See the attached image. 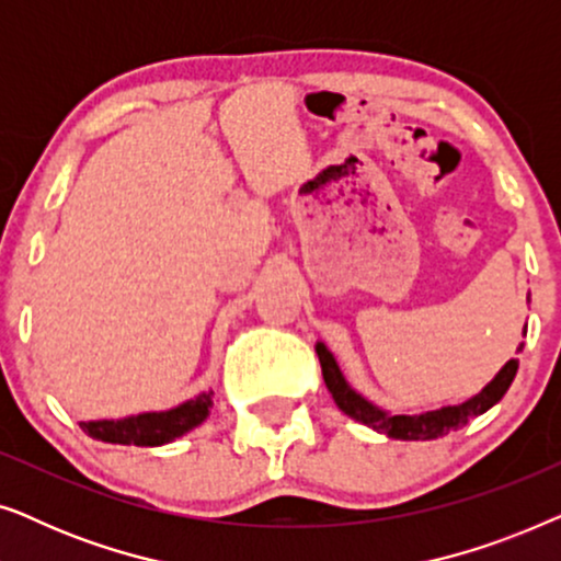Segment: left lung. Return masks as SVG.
<instances>
[{
	"label": "left lung",
	"mask_w": 561,
	"mask_h": 561,
	"mask_svg": "<svg viewBox=\"0 0 561 561\" xmlns=\"http://www.w3.org/2000/svg\"><path fill=\"white\" fill-rule=\"evenodd\" d=\"M524 334H526V329H524ZM520 350H524V344H520L518 352ZM317 355L321 363V375H324V382H327L329 393H332V398H334V403L340 405V409L347 413L350 419H355V421H359V424L375 428V432L388 434L390 439H403V442L439 439V436L457 432L459 426L470 424L474 416H482V413H485L488 409H493V405L501 401V398L505 396V390L511 388V382L518 373V359H508V363L501 367V373H497L478 396H472L470 401H465L459 405H444V409L413 413V416H409V413L382 411V409H378V405H373L370 401H367V398L359 396L357 390H352L350 382L344 380V375L340 370V365H336L334 355L327 350V344L317 342Z\"/></svg>",
	"instance_id": "8db88e82"
}]
</instances>
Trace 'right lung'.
Wrapping results in <instances>:
<instances>
[{
  "mask_svg": "<svg viewBox=\"0 0 561 561\" xmlns=\"http://www.w3.org/2000/svg\"><path fill=\"white\" fill-rule=\"evenodd\" d=\"M214 390L202 393L191 401L175 405L171 411H152L137 413L119 421H81V428L91 439L110 442V444H135V447H160L179 439L191 428H196L209 416Z\"/></svg>",
  "mask_w": 561,
  "mask_h": 561,
  "instance_id": "right-lung-1",
  "label": "right lung"
}]
</instances>
